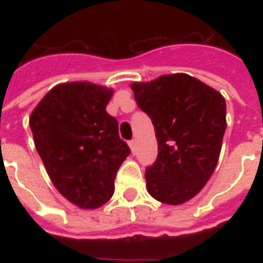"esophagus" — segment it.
<instances>
[{"mask_svg": "<svg viewBox=\"0 0 263 263\" xmlns=\"http://www.w3.org/2000/svg\"><path fill=\"white\" fill-rule=\"evenodd\" d=\"M128 146H130V149H132V152L135 154V152H136V140H135V139H133V140H130V142H128Z\"/></svg>", "mask_w": 263, "mask_h": 263, "instance_id": "34e87169", "label": "esophagus"}]
</instances>
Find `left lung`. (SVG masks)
Here are the masks:
<instances>
[{
  "label": "left lung",
  "mask_w": 263,
  "mask_h": 263,
  "mask_svg": "<svg viewBox=\"0 0 263 263\" xmlns=\"http://www.w3.org/2000/svg\"><path fill=\"white\" fill-rule=\"evenodd\" d=\"M158 140L157 161L146 168L149 195L167 205L196 196L217 167L226 133V101L215 89L178 73L133 83Z\"/></svg>",
  "instance_id": "8db88e82"
}]
</instances>
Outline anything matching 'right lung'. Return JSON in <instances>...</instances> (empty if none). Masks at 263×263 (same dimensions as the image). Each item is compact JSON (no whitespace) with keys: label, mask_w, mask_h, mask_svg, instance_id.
<instances>
[{"label":"right lung","mask_w":263,"mask_h":263,"mask_svg":"<svg viewBox=\"0 0 263 263\" xmlns=\"http://www.w3.org/2000/svg\"><path fill=\"white\" fill-rule=\"evenodd\" d=\"M112 89L89 82L52 87L29 124L55 189L76 206L95 209L114 195V180L130 147L106 112Z\"/></svg>","instance_id":"1"}]
</instances>
